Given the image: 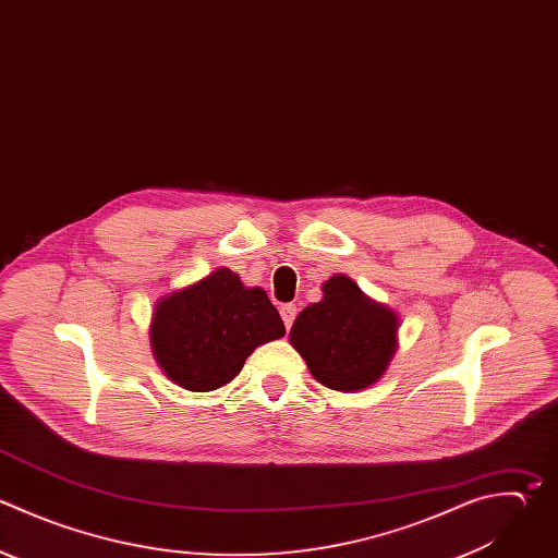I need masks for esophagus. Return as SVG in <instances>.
<instances>
[{
  "mask_svg": "<svg viewBox=\"0 0 558 558\" xmlns=\"http://www.w3.org/2000/svg\"><path fill=\"white\" fill-rule=\"evenodd\" d=\"M279 314H281V318H283L286 329H290V327H292V323H294V318H296V305H292V303H283V305L279 307Z\"/></svg>",
  "mask_w": 558,
  "mask_h": 558,
  "instance_id": "obj_1",
  "label": "esophagus"
}]
</instances>
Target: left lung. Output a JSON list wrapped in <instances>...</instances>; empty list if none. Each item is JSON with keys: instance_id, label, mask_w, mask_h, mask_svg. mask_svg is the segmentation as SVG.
<instances>
[{"instance_id": "8db88e82", "label": "left lung", "mask_w": 558, "mask_h": 558, "mask_svg": "<svg viewBox=\"0 0 558 558\" xmlns=\"http://www.w3.org/2000/svg\"><path fill=\"white\" fill-rule=\"evenodd\" d=\"M397 329L392 310L368 299L353 279L333 275L323 283V299L296 316L290 342L314 379L353 392L384 375L397 351Z\"/></svg>"}]
</instances>
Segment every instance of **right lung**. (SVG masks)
<instances>
[{"instance_id":"right-lung-1","label":"right lung","mask_w":558,"mask_h":558,"mask_svg":"<svg viewBox=\"0 0 558 558\" xmlns=\"http://www.w3.org/2000/svg\"><path fill=\"white\" fill-rule=\"evenodd\" d=\"M286 327L262 288H246L218 268L155 305L150 347L163 373L185 390L209 392L229 384L246 357Z\"/></svg>"}]
</instances>
